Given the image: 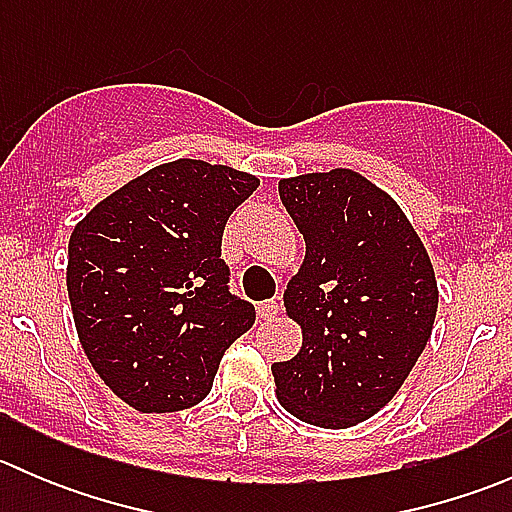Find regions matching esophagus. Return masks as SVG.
I'll list each match as a JSON object with an SVG mask.
<instances>
[{
  "mask_svg": "<svg viewBox=\"0 0 512 512\" xmlns=\"http://www.w3.org/2000/svg\"><path fill=\"white\" fill-rule=\"evenodd\" d=\"M257 312H260L262 319H275L277 314H280V302H277V299H265V302L257 307Z\"/></svg>",
  "mask_w": 512,
  "mask_h": 512,
  "instance_id": "obj_1",
  "label": "esophagus"
}]
</instances>
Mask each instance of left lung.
I'll return each instance as SVG.
<instances>
[{"label":"left lung","instance_id":"left-lung-1","mask_svg":"<svg viewBox=\"0 0 512 512\" xmlns=\"http://www.w3.org/2000/svg\"><path fill=\"white\" fill-rule=\"evenodd\" d=\"M304 260L285 312L302 347L272 364L277 399L299 421L349 428L384 409L426 349L438 285L394 198L349 168L280 180Z\"/></svg>","mask_w":512,"mask_h":512}]
</instances>
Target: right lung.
Masks as SVG:
<instances>
[{
    "label": "right lung",
    "instance_id": "obj_1",
    "mask_svg": "<svg viewBox=\"0 0 512 512\" xmlns=\"http://www.w3.org/2000/svg\"><path fill=\"white\" fill-rule=\"evenodd\" d=\"M260 180L178 158L103 198L69 237L76 334L103 384L141 414L200 404L225 349L255 322L227 292L220 242Z\"/></svg>",
    "mask_w": 512,
    "mask_h": 512
}]
</instances>
